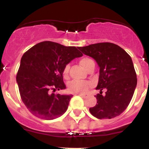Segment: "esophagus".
I'll return each instance as SVG.
<instances>
[{"instance_id": "esophagus-1", "label": "esophagus", "mask_w": 149, "mask_h": 149, "mask_svg": "<svg viewBox=\"0 0 149 149\" xmlns=\"http://www.w3.org/2000/svg\"><path fill=\"white\" fill-rule=\"evenodd\" d=\"M78 95H80V96L83 97V98H86V97L88 96V94H78Z\"/></svg>"}]
</instances>
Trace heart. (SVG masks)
<instances>
[{
  "label": "heart",
  "instance_id": "b5f03b06",
  "mask_svg": "<svg viewBox=\"0 0 149 149\" xmlns=\"http://www.w3.org/2000/svg\"><path fill=\"white\" fill-rule=\"evenodd\" d=\"M80 64L83 66L85 70L90 67L92 64H95L91 59L88 57H83L80 59ZM69 65L66 64L63 70V76L64 78H67L69 71ZM92 85V83L89 81H83V80H72L70 82L68 85V90L71 93H85L88 88Z\"/></svg>",
  "mask_w": 149,
  "mask_h": 149
}]
</instances>
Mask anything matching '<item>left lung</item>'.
I'll use <instances>...</instances> for the list:
<instances>
[{"mask_svg":"<svg viewBox=\"0 0 149 149\" xmlns=\"http://www.w3.org/2000/svg\"><path fill=\"white\" fill-rule=\"evenodd\" d=\"M100 66V77L95 95L97 104L90 108L92 116L99 119H111L127 109L134 95L137 79L131 57L123 49L111 42H100L78 47ZM106 90L102 95V90Z\"/></svg>","mask_w":149,"mask_h":149,"instance_id":"1","label":"left lung"}]
</instances>
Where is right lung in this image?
<instances>
[{"label": "right lung", "mask_w": 149, "mask_h": 149, "mask_svg": "<svg viewBox=\"0 0 149 149\" xmlns=\"http://www.w3.org/2000/svg\"><path fill=\"white\" fill-rule=\"evenodd\" d=\"M82 56L76 47L51 41L39 42L23 54L16 79L22 102L32 114L53 120L66 111L72 95L52 92L66 88L64 66Z\"/></svg>", "instance_id": "1"}]
</instances>
